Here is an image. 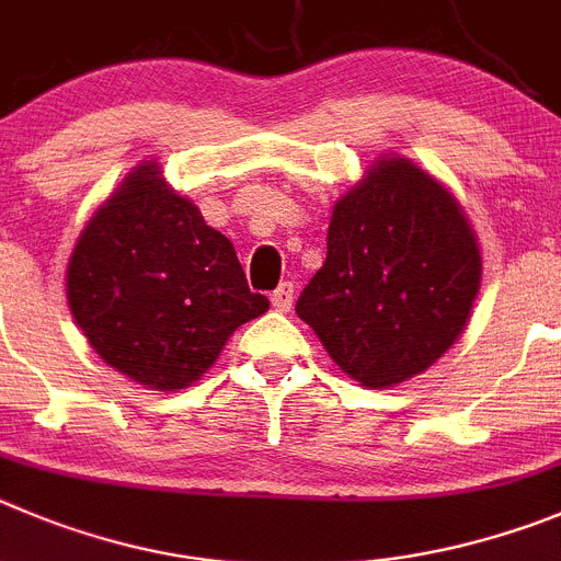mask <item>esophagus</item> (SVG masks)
Masks as SVG:
<instances>
[{
	"label": "esophagus",
	"mask_w": 561,
	"mask_h": 561,
	"mask_svg": "<svg viewBox=\"0 0 561 561\" xmlns=\"http://www.w3.org/2000/svg\"><path fill=\"white\" fill-rule=\"evenodd\" d=\"M271 305L279 312H287L293 307V282H282L274 293H271Z\"/></svg>",
	"instance_id": "obj_1"
}]
</instances>
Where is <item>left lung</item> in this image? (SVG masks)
Returning <instances> with one entry per match:
<instances>
[{
	"instance_id": "8db88e82",
	"label": "left lung",
	"mask_w": 561,
	"mask_h": 561,
	"mask_svg": "<svg viewBox=\"0 0 561 561\" xmlns=\"http://www.w3.org/2000/svg\"><path fill=\"white\" fill-rule=\"evenodd\" d=\"M481 287L461 206L408 159H382L332 209L327 262L296 312L368 388L425 371L450 350Z\"/></svg>"
}]
</instances>
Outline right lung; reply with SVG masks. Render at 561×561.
Here are the masks:
<instances>
[{"instance_id": "1", "label": "right lung", "mask_w": 561, "mask_h": 561, "mask_svg": "<svg viewBox=\"0 0 561 561\" xmlns=\"http://www.w3.org/2000/svg\"><path fill=\"white\" fill-rule=\"evenodd\" d=\"M67 299L94 352L156 391L198 380L231 332L268 310L229 237L156 164L136 168L89 220L69 260Z\"/></svg>"}]
</instances>
